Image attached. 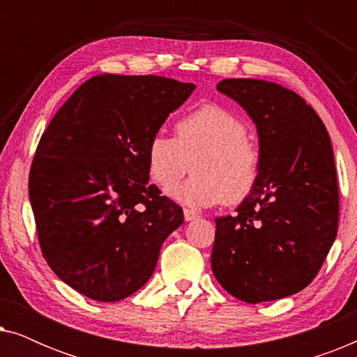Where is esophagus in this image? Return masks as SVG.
Returning a JSON list of instances; mask_svg holds the SVG:
<instances>
[{
  "label": "esophagus",
  "mask_w": 357,
  "mask_h": 357,
  "mask_svg": "<svg viewBox=\"0 0 357 357\" xmlns=\"http://www.w3.org/2000/svg\"><path fill=\"white\" fill-rule=\"evenodd\" d=\"M183 218H185V221H193V219H197V218H199L197 213L195 211H192V209H183Z\"/></svg>",
  "instance_id": "obj_1"
}]
</instances>
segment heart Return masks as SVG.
<instances>
[{
	"label": "heart",
	"instance_id": "b5f03b06",
	"mask_svg": "<svg viewBox=\"0 0 357 357\" xmlns=\"http://www.w3.org/2000/svg\"><path fill=\"white\" fill-rule=\"evenodd\" d=\"M146 158L151 178L164 192L188 174L193 160L195 175L174 197L195 208L241 203L260 175V151L247 135L245 121L219 104H204L180 116L175 138L153 135Z\"/></svg>",
	"mask_w": 357,
	"mask_h": 357
}]
</instances>
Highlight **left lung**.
I'll list each match as a JSON object with an SVG mask.
<instances>
[{
    "instance_id": "8db88e82",
    "label": "left lung",
    "mask_w": 357,
    "mask_h": 357,
    "mask_svg": "<svg viewBox=\"0 0 357 357\" xmlns=\"http://www.w3.org/2000/svg\"><path fill=\"white\" fill-rule=\"evenodd\" d=\"M260 139V175L234 216L216 219L211 266L219 284L248 304L310 284L338 232L340 197L330 136L299 94L276 82L222 79Z\"/></svg>"
}]
</instances>
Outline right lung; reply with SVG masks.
Segmentation results:
<instances>
[{"instance_id": "right-lung-1", "label": "right lung", "mask_w": 357, "mask_h": 357, "mask_svg": "<svg viewBox=\"0 0 357 357\" xmlns=\"http://www.w3.org/2000/svg\"><path fill=\"white\" fill-rule=\"evenodd\" d=\"M195 87L162 76H94L38 141L29 198L42 255L89 299L115 302L143 287L182 226V208L149 183L146 151Z\"/></svg>"}]
</instances>
